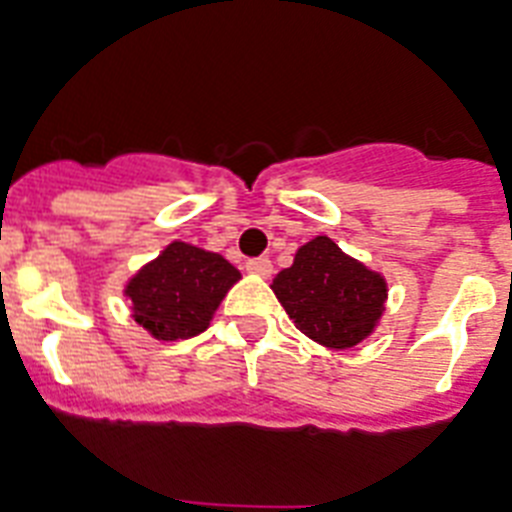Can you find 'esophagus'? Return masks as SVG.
Here are the masks:
<instances>
[{
	"mask_svg": "<svg viewBox=\"0 0 512 512\" xmlns=\"http://www.w3.org/2000/svg\"><path fill=\"white\" fill-rule=\"evenodd\" d=\"M244 268H247L249 273H255V276H263V278H268L270 273H273V263H270L268 257H252V260H247Z\"/></svg>",
	"mask_w": 512,
	"mask_h": 512,
	"instance_id": "34e87169",
	"label": "esophagus"
}]
</instances>
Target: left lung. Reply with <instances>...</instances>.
<instances>
[{
  "label": "left lung",
  "instance_id": "1",
  "mask_svg": "<svg viewBox=\"0 0 512 512\" xmlns=\"http://www.w3.org/2000/svg\"><path fill=\"white\" fill-rule=\"evenodd\" d=\"M270 289L296 328L328 349L362 343L388 299L385 278L341 252L328 236L299 247L294 265L281 270Z\"/></svg>",
  "mask_w": 512,
  "mask_h": 512
}]
</instances>
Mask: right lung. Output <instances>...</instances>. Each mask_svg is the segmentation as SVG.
I'll return each instance as SVG.
<instances>
[{"instance_id":"right-lung-1","label":"right lung","mask_w":512,"mask_h":512,"mask_svg":"<svg viewBox=\"0 0 512 512\" xmlns=\"http://www.w3.org/2000/svg\"><path fill=\"white\" fill-rule=\"evenodd\" d=\"M242 273L216 252L171 242L153 263L130 278L132 317L153 338L179 341L203 333L226 291Z\"/></svg>"}]
</instances>
